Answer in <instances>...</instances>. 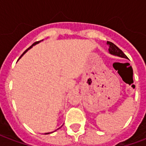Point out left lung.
<instances>
[{"mask_svg": "<svg viewBox=\"0 0 146 146\" xmlns=\"http://www.w3.org/2000/svg\"><path fill=\"white\" fill-rule=\"evenodd\" d=\"M107 44L110 45L109 51H110V54H114V55H117V56H119V57L127 58V57L126 56V54H124V53H123L116 45H115L113 43H112V42L110 41H107Z\"/></svg>", "mask_w": 146, "mask_h": 146, "instance_id": "obj_1", "label": "left lung"}]
</instances>
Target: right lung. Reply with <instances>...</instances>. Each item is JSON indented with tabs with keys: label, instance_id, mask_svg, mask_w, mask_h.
I'll list each match as a JSON object with an SVG mask.
<instances>
[{
	"label": "right lung",
	"instance_id": "add662e5",
	"mask_svg": "<svg viewBox=\"0 0 146 146\" xmlns=\"http://www.w3.org/2000/svg\"><path fill=\"white\" fill-rule=\"evenodd\" d=\"M39 42H40V41H36V42H35V43H33V44L31 45V46H30V48H28V49H27V50H26V51H24V52H23V54H25V53H26V52H27V51H28V50H29V49H30V48H32V47H33V45H35V44H38ZM23 54H22V55H21V56H20V58H21V57H22V56H23ZM48 134H49V133H48Z\"/></svg>",
	"mask_w": 146,
	"mask_h": 146
}]
</instances>
